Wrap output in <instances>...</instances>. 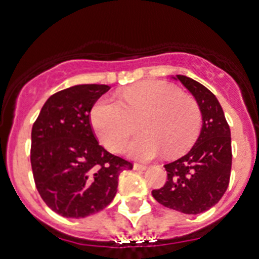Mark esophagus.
I'll list each match as a JSON object with an SVG mask.
<instances>
[{"mask_svg": "<svg viewBox=\"0 0 259 259\" xmlns=\"http://www.w3.org/2000/svg\"><path fill=\"white\" fill-rule=\"evenodd\" d=\"M133 168L136 170H145L146 168H148V165H145V164H138V162H136L133 165Z\"/></svg>", "mask_w": 259, "mask_h": 259, "instance_id": "1", "label": "esophagus"}]
</instances>
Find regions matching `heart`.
Here are the masks:
<instances>
[{
  "label": "heart",
  "instance_id": "1",
  "mask_svg": "<svg viewBox=\"0 0 259 259\" xmlns=\"http://www.w3.org/2000/svg\"><path fill=\"white\" fill-rule=\"evenodd\" d=\"M90 119L101 142L111 152H121L137 122L144 130L129 146L136 158L149 160L164 150L184 152L196 138L200 110L196 101L176 86L160 80L141 82L125 89L119 102L101 98L94 103Z\"/></svg>",
  "mask_w": 259,
  "mask_h": 259
}]
</instances>
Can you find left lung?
<instances>
[{
  "mask_svg": "<svg viewBox=\"0 0 259 259\" xmlns=\"http://www.w3.org/2000/svg\"><path fill=\"white\" fill-rule=\"evenodd\" d=\"M175 79L195 97L203 125L188 153L164 165L168 180L152 195L168 208L196 215L217 204L229 187L231 133L221 103L207 87L184 75Z\"/></svg>",
  "mask_w": 259,
  "mask_h": 259,
  "instance_id": "8db88e82",
  "label": "left lung"
}]
</instances>
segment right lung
Wrapping results in <instances>:
<instances>
[{"label":"right lung","mask_w":259,"mask_h":259,"mask_svg":"<svg viewBox=\"0 0 259 259\" xmlns=\"http://www.w3.org/2000/svg\"><path fill=\"white\" fill-rule=\"evenodd\" d=\"M106 84H78L47 99L32 127L30 164L36 188L52 211L86 218L113 201L122 170L133 164L99 145L90 123Z\"/></svg>","instance_id":"1"}]
</instances>
